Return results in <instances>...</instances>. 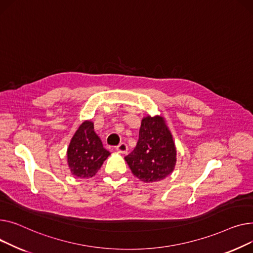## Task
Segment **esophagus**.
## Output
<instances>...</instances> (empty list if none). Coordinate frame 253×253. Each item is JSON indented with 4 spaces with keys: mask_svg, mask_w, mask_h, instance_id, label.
<instances>
[{
    "mask_svg": "<svg viewBox=\"0 0 253 253\" xmlns=\"http://www.w3.org/2000/svg\"><path fill=\"white\" fill-rule=\"evenodd\" d=\"M116 150L122 154H126L127 152V145L125 144V143H121L120 145L116 147Z\"/></svg>",
    "mask_w": 253,
    "mask_h": 253,
    "instance_id": "esophagus-1",
    "label": "esophagus"
}]
</instances>
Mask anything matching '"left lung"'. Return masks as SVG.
Returning a JSON list of instances; mask_svg holds the SVG:
<instances>
[{
    "label": "left lung",
    "instance_id": "obj_1",
    "mask_svg": "<svg viewBox=\"0 0 253 253\" xmlns=\"http://www.w3.org/2000/svg\"><path fill=\"white\" fill-rule=\"evenodd\" d=\"M125 159L133 175L144 183L162 181L173 171L176 148L165 118L143 117L137 146Z\"/></svg>",
    "mask_w": 253,
    "mask_h": 253
}]
</instances>
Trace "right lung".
I'll return each mask as SVG.
<instances>
[{"label": "right lung", "instance_id": "1", "mask_svg": "<svg viewBox=\"0 0 253 253\" xmlns=\"http://www.w3.org/2000/svg\"><path fill=\"white\" fill-rule=\"evenodd\" d=\"M110 152L94 130V124L84 121L74 132L67 148V163L71 174L81 179L95 175Z\"/></svg>", "mask_w": 253, "mask_h": 253}]
</instances>
